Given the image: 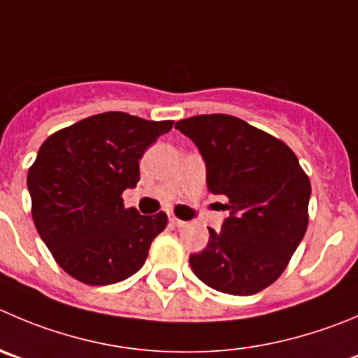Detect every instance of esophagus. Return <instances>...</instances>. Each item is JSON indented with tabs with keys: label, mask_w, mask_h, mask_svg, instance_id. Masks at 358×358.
Instances as JSON below:
<instances>
[{
	"label": "esophagus",
	"mask_w": 358,
	"mask_h": 358,
	"mask_svg": "<svg viewBox=\"0 0 358 358\" xmlns=\"http://www.w3.org/2000/svg\"><path fill=\"white\" fill-rule=\"evenodd\" d=\"M169 221H170V223L173 224V227H179V228H181V227H186V221L179 220V217H177L176 214H170V216H169Z\"/></svg>",
	"instance_id": "esophagus-1"
}]
</instances>
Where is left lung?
<instances>
[{"label": "left lung", "mask_w": 358, "mask_h": 358, "mask_svg": "<svg viewBox=\"0 0 358 358\" xmlns=\"http://www.w3.org/2000/svg\"><path fill=\"white\" fill-rule=\"evenodd\" d=\"M207 169V188L224 195L228 217L189 257L196 278L223 294L253 295L283 274L308 228L311 182L285 142L227 114L176 122Z\"/></svg>", "instance_id": "8db88e82"}]
</instances>
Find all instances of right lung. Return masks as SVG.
<instances>
[{"mask_svg":"<svg viewBox=\"0 0 358 358\" xmlns=\"http://www.w3.org/2000/svg\"><path fill=\"white\" fill-rule=\"evenodd\" d=\"M172 124L103 112L56 131L38 149L28 172L33 221L71 278L101 287L144 265L166 214L142 216L121 195L137 186L138 159Z\"/></svg>","mask_w":358,"mask_h":358,"instance_id":"obj_1","label":"right lung"}]
</instances>
